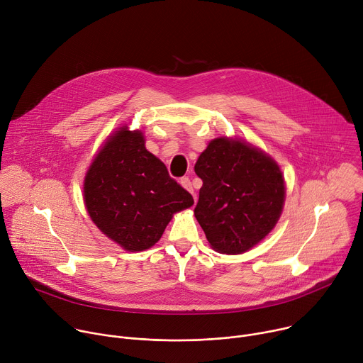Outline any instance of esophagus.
I'll return each instance as SVG.
<instances>
[{
    "label": "esophagus",
    "instance_id": "esophagus-1",
    "mask_svg": "<svg viewBox=\"0 0 363 363\" xmlns=\"http://www.w3.org/2000/svg\"><path fill=\"white\" fill-rule=\"evenodd\" d=\"M181 185L186 189V191H189L191 194H194V188H192V182H191V179L188 178V177H185V178H181Z\"/></svg>",
    "mask_w": 363,
    "mask_h": 363
}]
</instances>
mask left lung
Returning <instances> with one entry per match:
<instances>
[{"mask_svg":"<svg viewBox=\"0 0 363 363\" xmlns=\"http://www.w3.org/2000/svg\"><path fill=\"white\" fill-rule=\"evenodd\" d=\"M194 169L202 179L194 214L216 251L245 252L274 228L286 188L267 153L240 139L217 138Z\"/></svg>","mask_w":363,"mask_h":363,"instance_id":"obj_1","label":"left lung"}]
</instances>
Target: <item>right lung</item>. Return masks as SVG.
<instances>
[{
  "instance_id": "add662e5",
  "label": "right lung",
  "mask_w": 363,
  "mask_h": 363,
  "mask_svg": "<svg viewBox=\"0 0 363 363\" xmlns=\"http://www.w3.org/2000/svg\"><path fill=\"white\" fill-rule=\"evenodd\" d=\"M84 203L97 228L126 251L158 242L192 195L145 147L140 130L121 128L96 155L84 178Z\"/></svg>"
}]
</instances>
